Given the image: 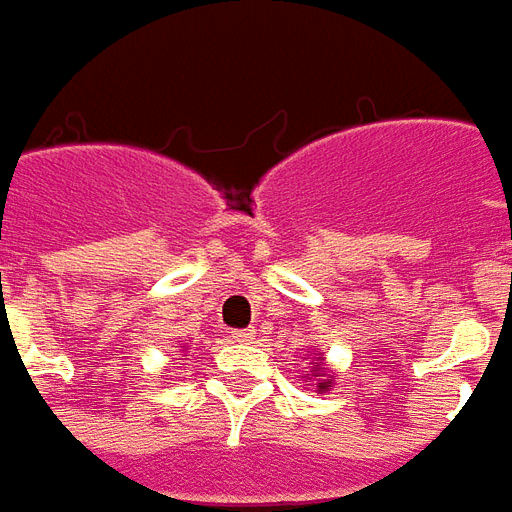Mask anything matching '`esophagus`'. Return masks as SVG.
Instances as JSON below:
<instances>
[{
    "label": "esophagus",
    "mask_w": 512,
    "mask_h": 512,
    "mask_svg": "<svg viewBox=\"0 0 512 512\" xmlns=\"http://www.w3.org/2000/svg\"><path fill=\"white\" fill-rule=\"evenodd\" d=\"M231 338L240 343H251L253 338H256V330H234V333H231Z\"/></svg>",
    "instance_id": "obj_1"
}]
</instances>
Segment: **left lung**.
I'll return each instance as SVG.
<instances>
[{
    "mask_svg": "<svg viewBox=\"0 0 512 512\" xmlns=\"http://www.w3.org/2000/svg\"><path fill=\"white\" fill-rule=\"evenodd\" d=\"M308 360V357H305ZM308 374L302 376V379H308V382H316V393H327V390H333L335 376L330 374V368H324V357H316L313 363H308Z\"/></svg>",
    "mask_w": 512,
    "mask_h": 512,
    "instance_id": "obj_1",
    "label": "left lung"
}]
</instances>
